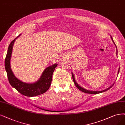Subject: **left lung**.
Wrapping results in <instances>:
<instances>
[{"mask_svg":"<svg viewBox=\"0 0 125 125\" xmlns=\"http://www.w3.org/2000/svg\"><path fill=\"white\" fill-rule=\"evenodd\" d=\"M111 39H112V42H113V43H114V44L115 45V47H116V50H117V52H116V53H117V47H116V45H115V43H114V41H113V38H112V37L111 36ZM119 68H118V72H117V75H118V73H119ZM72 77H73V82H74V83H75V85L76 86V87H77V88L79 89V90H80L81 91H82V92H84V93H87V94H99V93H103V92H105V91H108V90H109L110 88H111L112 87V86L114 85V83L112 85H111L110 86H109V87H108L107 89H105V90H103V91H90V90H86V89H85L84 88H83L82 87H81L80 85H79V84H78V83H77V82L76 81V80H75V76H74V75H73V72L72 73Z\"/></svg>","mask_w":125,"mask_h":125,"instance_id":"8db88e82","label":"left lung"}]
</instances>
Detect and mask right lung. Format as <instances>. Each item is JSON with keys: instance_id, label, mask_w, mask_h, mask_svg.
Here are the masks:
<instances>
[{"instance_id": "obj_1", "label": "right lung", "mask_w": 125, "mask_h": 125, "mask_svg": "<svg viewBox=\"0 0 125 125\" xmlns=\"http://www.w3.org/2000/svg\"><path fill=\"white\" fill-rule=\"evenodd\" d=\"M21 35L14 39L9 45L4 62L5 69L9 83L12 87L25 96L28 97L36 96L45 93L49 89L52 83L53 73L58 64L54 63L53 65L46 68L38 80L34 83H26L18 79L15 76L12 71L10 60L14 43L16 39Z\"/></svg>"}]
</instances>
